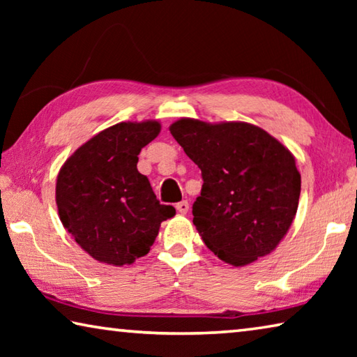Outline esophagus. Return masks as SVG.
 I'll use <instances>...</instances> for the list:
<instances>
[{
    "label": "esophagus",
    "mask_w": 357,
    "mask_h": 357,
    "mask_svg": "<svg viewBox=\"0 0 357 357\" xmlns=\"http://www.w3.org/2000/svg\"><path fill=\"white\" fill-rule=\"evenodd\" d=\"M176 209H178V213L179 214H187V211H189V202H179L178 204H176Z\"/></svg>",
    "instance_id": "esophagus-1"
}]
</instances>
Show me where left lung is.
<instances>
[{"instance_id": "8db88e82", "label": "left lung", "mask_w": 357, "mask_h": 357, "mask_svg": "<svg viewBox=\"0 0 357 357\" xmlns=\"http://www.w3.org/2000/svg\"><path fill=\"white\" fill-rule=\"evenodd\" d=\"M170 132L202 170L192 214L208 249L231 266L275 250L299 204L301 174L291 151L243 121L181 118Z\"/></svg>"}]
</instances>
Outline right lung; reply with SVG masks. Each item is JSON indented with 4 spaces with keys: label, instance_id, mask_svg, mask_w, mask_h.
I'll return each instance as SVG.
<instances>
[{
    "label": "right lung",
    "instance_id": "add662e5",
    "mask_svg": "<svg viewBox=\"0 0 357 357\" xmlns=\"http://www.w3.org/2000/svg\"><path fill=\"white\" fill-rule=\"evenodd\" d=\"M160 123H118L83 143L56 178L59 220L82 249L100 263L132 264L144 257L160 223L176 214L160 204L138 154L159 135Z\"/></svg>",
    "mask_w": 357,
    "mask_h": 357
}]
</instances>
